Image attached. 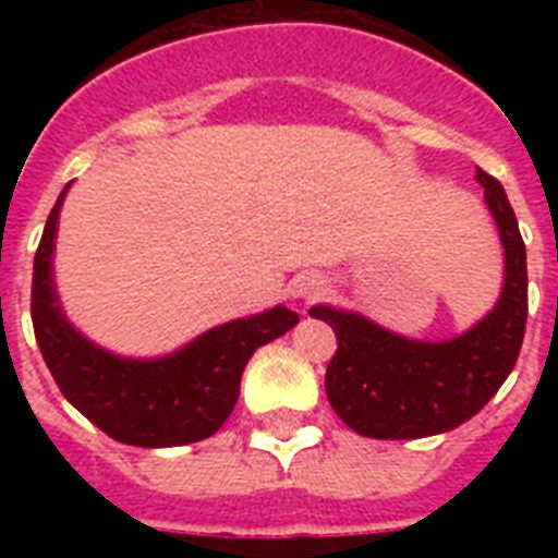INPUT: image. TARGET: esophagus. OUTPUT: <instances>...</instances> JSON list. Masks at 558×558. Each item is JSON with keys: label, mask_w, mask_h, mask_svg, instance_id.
<instances>
[{"label": "esophagus", "mask_w": 558, "mask_h": 558, "mask_svg": "<svg viewBox=\"0 0 558 558\" xmlns=\"http://www.w3.org/2000/svg\"><path fill=\"white\" fill-rule=\"evenodd\" d=\"M288 293H290V299H293L295 304H310V302H315V299H322V295L327 293V279H324L322 274L295 276L293 282H290Z\"/></svg>", "instance_id": "esophagus-1"}]
</instances>
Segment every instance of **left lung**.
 <instances>
[{
	"mask_svg": "<svg viewBox=\"0 0 558 558\" xmlns=\"http://www.w3.org/2000/svg\"><path fill=\"white\" fill-rule=\"evenodd\" d=\"M475 181L500 234L502 288L495 307L466 332L447 340L408 338L354 310L310 307L338 338L324 379L329 405L360 436L402 441L456 430L514 368L529 318L525 243L500 181L483 170Z\"/></svg>",
	"mask_w": 558,
	"mask_h": 558,
	"instance_id": "8db88e82",
	"label": "left lung"
}]
</instances>
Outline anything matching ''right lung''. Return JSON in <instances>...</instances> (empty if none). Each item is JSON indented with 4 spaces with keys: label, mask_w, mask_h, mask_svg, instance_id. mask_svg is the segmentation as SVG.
Returning <instances> with one entry per match:
<instances>
[{
    "label": "right lung",
    "mask_w": 558,
    "mask_h": 558,
    "mask_svg": "<svg viewBox=\"0 0 558 558\" xmlns=\"http://www.w3.org/2000/svg\"><path fill=\"white\" fill-rule=\"evenodd\" d=\"M66 184L44 226L33 263V329L69 405L131 447H181L215 436L240 397L251 354L299 324L284 304L206 329L175 352L131 357L100 347L63 313L56 288V236Z\"/></svg>",
    "instance_id": "obj_1"
}]
</instances>
